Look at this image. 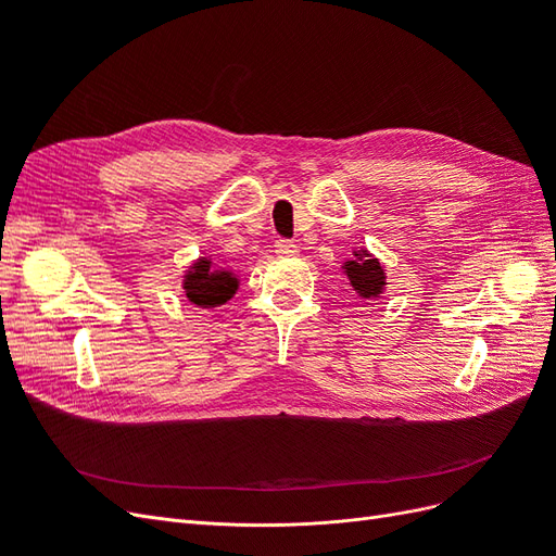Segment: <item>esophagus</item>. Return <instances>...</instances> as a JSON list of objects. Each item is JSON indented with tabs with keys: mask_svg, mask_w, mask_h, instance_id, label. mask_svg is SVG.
Instances as JSON below:
<instances>
[{
	"mask_svg": "<svg viewBox=\"0 0 556 556\" xmlns=\"http://www.w3.org/2000/svg\"><path fill=\"white\" fill-rule=\"evenodd\" d=\"M276 252L280 257H292V255H296L299 252V248L292 243V241H285V239H280V241H276Z\"/></svg>",
	"mask_w": 556,
	"mask_h": 556,
	"instance_id": "34e87169",
	"label": "esophagus"
}]
</instances>
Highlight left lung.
<instances>
[{"instance_id": "obj_1", "label": "left lung", "mask_w": 556, "mask_h": 556, "mask_svg": "<svg viewBox=\"0 0 556 556\" xmlns=\"http://www.w3.org/2000/svg\"><path fill=\"white\" fill-rule=\"evenodd\" d=\"M341 271L345 274L350 288L355 290L357 296L371 301L384 294V288H387L384 264L376 255H371L366 248L352 250V260L343 262Z\"/></svg>"}]
</instances>
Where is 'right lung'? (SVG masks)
I'll list each match as a JSON object with an SVG mask.
<instances>
[{
  "label": "right lung",
  "mask_w": 556,
  "mask_h": 556,
  "mask_svg": "<svg viewBox=\"0 0 556 556\" xmlns=\"http://www.w3.org/2000/svg\"><path fill=\"white\" fill-rule=\"evenodd\" d=\"M241 276L229 266L215 264L213 255L197 257L182 271L180 288L190 304L199 308H217L239 292Z\"/></svg>",
  "instance_id": "obj_1"
}]
</instances>
